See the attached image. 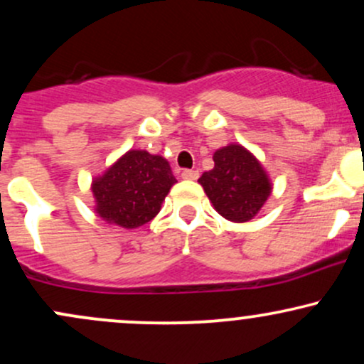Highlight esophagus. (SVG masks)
<instances>
[{
  "label": "esophagus",
  "instance_id": "1",
  "mask_svg": "<svg viewBox=\"0 0 364 364\" xmlns=\"http://www.w3.org/2000/svg\"><path fill=\"white\" fill-rule=\"evenodd\" d=\"M183 179H188V181H193V179L198 178V171H193V169H185L181 173Z\"/></svg>",
  "mask_w": 364,
  "mask_h": 364
}]
</instances>
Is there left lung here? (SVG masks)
<instances>
[{
    "label": "left lung",
    "instance_id": "left-lung-1",
    "mask_svg": "<svg viewBox=\"0 0 364 364\" xmlns=\"http://www.w3.org/2000/svg\"><path fill=\"white\" fill-rule=\"evenodd\" d=\"M210 203L224 219L248 223L272 193V181L262 162L241 144L214 152V169L198 179Z\"/></svg>",
    "mask_w": 364,
    "mask_h": 364
}]
</instances>
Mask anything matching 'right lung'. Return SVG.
Instances as JSON below:
<instances>
[{"mask_svg":"<svg viewBox=\"0 0 364 364\" xmlns=\"http://www.w3.org/2000/svg\"><path fill=\"white\" fill-rule=\"evenodd\" d=\"M174 183L178 181L164 157L132 149L92 178L94 210L107 224L136 229L159 214Z\"/></svg>","mask_w":364,"mask_h":364,"instance_id":"right-lung-1","label":"right lung"}]
</instances>
